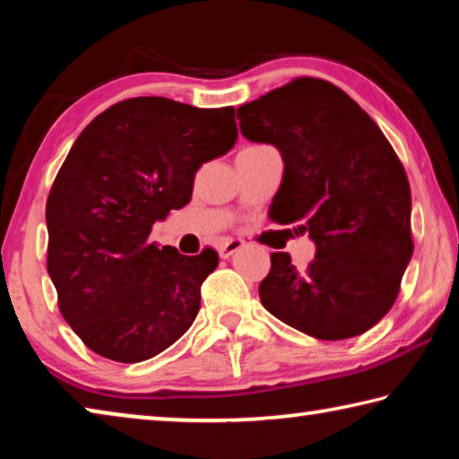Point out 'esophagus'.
<instances>
[{
  "label": "esophagus",
  "mask_w": 459,
  "mask_h": 459,
  "mask_svg": "<svg viewBox=\"0 0 459 459\" xmlns=\"http://www.w3.org/2000/svg\"><path fill=\"white\" fill-rule=\"evenodd\" d=\"M245 247V243L243 240H238V238H229V240H224V243H221L219 245V255H221V259H229V257H232V255H235L237 251H240V248Z\"/></svg>",
  "instance_id": "34e87169"
}]
</instances>
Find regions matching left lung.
<instances>
[{
    "label": "left lung",
    "mask_w": 459,
    "mask_h": 459,
    "mask_svg": "<svg viewBox=\"0 0 459 459\" xmlns=\"http://www.w3.org/2000/svg\"><path fill=\"white\" fill-rule=\"evenodd\" d=\"M237 117L248 142L283 158L271 221L298 222L316 243L306 269L271 255L261 304L320 340L370 330L393 307L413 255L411 188L393 145L356 100L312 76L240 105Z\"/></svg>",
    "instance_id": "obj_1"
}]
</instances>
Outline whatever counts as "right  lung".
Listing matches in <instances>:
<instances>
[{"label":"right lung","mask_w":459,"mask_h":459,"mask_svg":"<svg viewBox=\"0 0 459 459\" xmlns=\"http://www.w3.org/2000/svg\"><path fill=\"white\" fill-rule=\"evenodd\" d=\"M238 137L235 108L164 97L121 100L97 115L58 169L48 202V273L60 314L115 362L164 352L196 320L200 285L219 265L155 247V221L190 202L198 168Z\"/></svg>","instance_id":"obj_1"}]
</instances>
